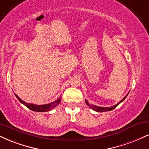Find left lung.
<instances>
[{"mask_svg": "<svg viewBox=\"0 0 149 149\" xmlns=\"http://www.w3.org/2000/svg\"><path fill=\"white\" fill-rule=\"evenodd\" d=\"M128 94L126 95V96H125L124 98H123L122 100H121V101L119 102V103H118L117 104H116L115 105H114V106H112L111 107H99V106H96V105H92V104H90V103H89V102L87 101V100L85 99V103H86V104H87V105H88V106L90 107L91 109H92V110H94V111H96V112H107V111H110V110H113V109H114L115 108V107H116L118 106V105H119L120 103H121V102H122L123 100L125 99V98H126V96H128Z\"/></svg>", "mask_w": 149, "mask_h": 149, "instance_id": "1", "label": "left lung"}]
</instances>
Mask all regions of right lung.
Masks as SVG:
<instances>
[{"label":"right lung","instance_id":"1","mask_svg":"<svg viewBox=\"0 0 149 149\" xmlns=\"http://www.w3.org/2000/svg\"><path fill=\"white\" fill-rule=\"evenodd\" d=\"M16 97L17 98V99L21 102V103L23 104L25 106H26L28 108H29L30 110L35 111V112H48V111L51 110L52 109L55 108V107L59 105V103L61 101V96L59 97L56 101L52 102L51 103L45 104V105H35V104H32V103H27L26 102L23 101L22 99H21L17 94H15Z\"/></svg>","mask_w":149,"mask_h":149}]
</instances>
